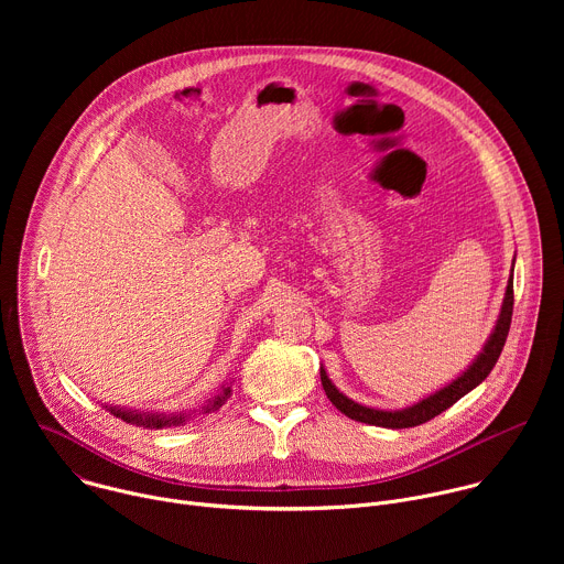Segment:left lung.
I'll return each mask as SVG.
<instances>
[{
    "instance_id": "left-lung-1",
    "label": "left lung",
    "mask_w": 564,
    "mask_h": 564,
    "mask_svg": "<svg viewBox=\"0 0 564 564\" xmlns=\"http://www.w3.org/2000/svg\"><path fill=\"white\" fill-rule=\"evenodd\" d=\"M511 314H513V270H511V279L507 283V294H505V301H502L498 324H496L489 341L485 344V348H481V352L477 355V359L457 379H453L448 386L440 388L437 392L417 401V404H413L409 409L377 411V409L361 406V404H357V401H352L350 397H346L344 392L337 390V386L328 379L324 368H321V383H324V390H326V394H328L333 404L355 422H364V424H370V426H383V429H413V426H420V424L437 417L446 409H451L457 399H462L466 392H470L475 386H479L481 381L489 377V372L498 364L500 352L505 348V341H507V335H509V328H511Z\"/></svg>"
}]
</instances>
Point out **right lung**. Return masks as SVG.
I'll list each match as a JSON object with an SVG mask.
<instances>
[{
    "mask_svg": "<svg viewBox=\"0 0 564 564\" xmlns=\"http://www.w3.org/2000/svg\"><path fill=\"white\" fill-rule=\"evenodd\" d=\"M231 394V388L225 386L218 394H214L207 404L203 406L205 413H212V411H218L225 401L229 399ZM111 415L124 420L127 424H135V426H144V429H170V426H181L185 424V420L189 417L187 413H181V415H165V413H140V411H131V409H118V406H105Z\"/></svg>",
    "mask_w": 564,
    "mask_h": 564,
    "instance_id": "add662e5",
    "label": "right lung"
}]
</instances>
